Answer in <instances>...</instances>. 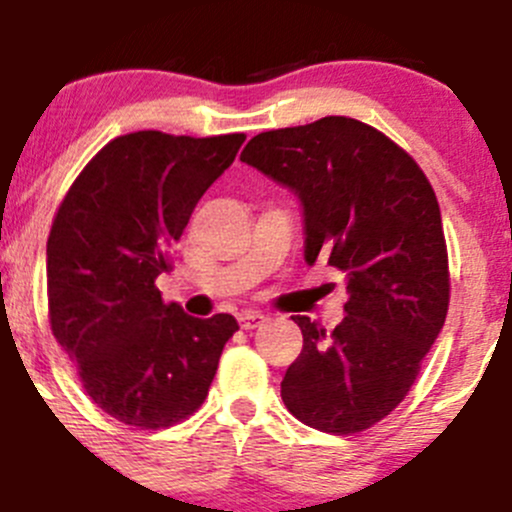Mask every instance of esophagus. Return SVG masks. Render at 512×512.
I'll use <instances>...</instances> for the list:
<instances>
[{
    "label": "esophagus",
    "mask_w": 512,
    "mask_h": 512,
    "mask_svg": "<svg viewBox=\"0 0 512 512\" xmlns=\"http://www.w3.org/2000/svg\"><path fill=\"white\" fill-rule=\"evenodd\" d=\"M237 322H240L242 329H255L265 322V314L260 312H252V309H245V312L237 314Z\"/></svg>",
    "instance_id": "34e87169"
}]
</instances>
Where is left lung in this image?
I'll return each instance as SVG.
<instances>
[{
  "mask_svg": "<svg viewBox=\"0 0 512 512\" xmlns=\"http://www.w3.org/2000/svg\"><path fill=\"white\" fill-rule=\"evenodd\" d=\"M242 163L294 190L304 208V260L347 275L342 324L309 317L282 379L289 414L352 436L406 399L451 299L441 210L418 163L374 126L324 116L252 138Z\"/></svg>",
  "mask_w": 512,
  "mask_h": 512,
  "instance_id": "left-lung-1",
  "label": "left lung"
}]
</instances>
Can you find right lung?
<instances>
[{
  "mask_svg": "<svg viewBox=\"0 0 512 512\" xmlns=\"http://www.w3.org/2000/svg\"><path fill=\"white\" fill-rule=\"evenodd\" d=\"M245 133L193 138L136 131L113 138L71 183L46 242L49 324L108 416L168 428L200 409L232 314L195 319L165 304L156 280L205 190Z\"/></svg>",
  "mask_w": 512,
  "mask_h": 512,
  "instance_id": "add662e5",
  "label": "right lung"
}]
</instances>
